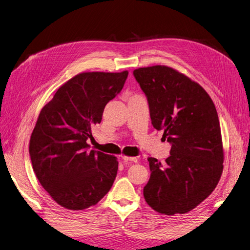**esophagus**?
I'll return each instance as SVG.
<instances>
[{"instance_id": "1", "label": "esophagus", "mask_w": 250, "mask_h": 250, "mask_svg": "<svg viewBox=\"0 0 250 250\" xmlns=\"http://www.w3.org/2000/svg\"><path fill=\"white\" fill-rule=\"evenodd\" d=\"M123 160L125 162H132V163H137V158L135 156H126V155H123Z\"/></svg>"}]
</instances>
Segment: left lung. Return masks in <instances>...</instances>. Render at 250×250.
Listing matches in <instances>:
<instances>
[{
    "mask_svg": "<svg viewBox=\"0 0 250 250\" xmlns=\"http://www.w3.org/2000/svg\"><path fill=\"white\" fill-rule=\"evenodd\" d=\"M133 74L148 101L153 127L163 130L171 144L164 164L148 159L144 199L162 214L188 213L214 190L223 173L216 108L200 84L170 67L139 68Z\"/></svg>",
    "mask_w": 250,
    "mask_h": 250,
    "instance_id": "1",
    "label": "left lung"
}]
</instances>
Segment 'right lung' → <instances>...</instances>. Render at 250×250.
Segmentation results:
<instances>
[{
  "label": "right lung",
  "mask_w": 250,
  "mask_h": 250,
  "mask_svg": "<svg viewBox=\"0 0 250 250\" xmlns=\"http://www.w3.org/2000/svg\"><path fill=\"white\" fill-rule=\"evenodd\" d=\"M127 74L80 73L41 110L30 140L31 162L41 186L63 208L94 206L112 187L116 158L88 151L86 141L108 102L122 91Z\"/></svg>",
  "instance_id": "add662e5"
}]
</instances>
